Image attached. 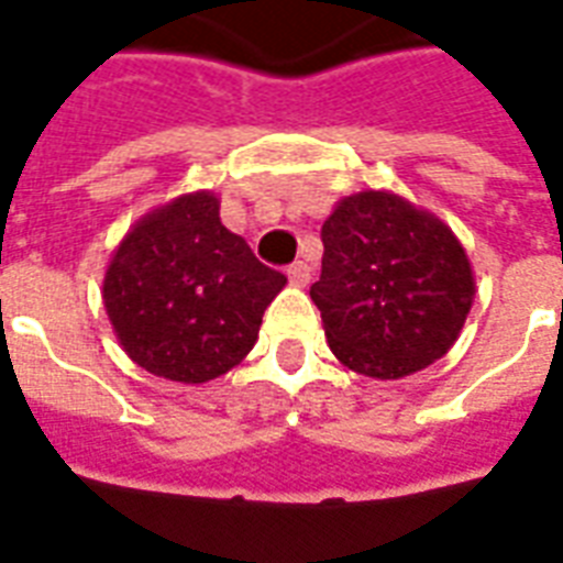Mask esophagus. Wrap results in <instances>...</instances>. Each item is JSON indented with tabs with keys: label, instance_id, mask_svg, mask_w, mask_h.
<instances>
[{
	"label": "esophagus",
	"instance_id": "1",
	"mask_svg": "<svg viewBox=\"0 0 563 563\" xmlns=\"http://www.w3.org/2000/svg\"><path fill=\"white\" fill-rule=\"evenodd\" d=\"M287 278H290L294 287H306L311 282V266L306 261H294V264L287 266Z\"/></svg>",
	"mask_w": 563,
	"mask_h": 563
}]
</instances>
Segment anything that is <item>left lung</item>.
<instances>
[{
    "mask_svg": "<svg viewBox=\"0 0 563 563\" xmlns=\"http://www.w3.org/2000/svg\"><path fill=\"white\" fill-rule=\"evenodd\" d=\"M320 236L311 299L341 365L400 379L445 356L475 299L466 249L445 222L367 189L338 201Z\"/></svg>",
    "mask_w": 563,
    "mask_h": 563,
    "instance_id": "obj_1",
    "label": "left lung"
}]
</instances>
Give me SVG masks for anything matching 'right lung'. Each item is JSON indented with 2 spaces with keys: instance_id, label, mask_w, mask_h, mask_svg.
<instances>
[{
  "instance_id": "right-lung-1",
  "label": "right lung",
  "mask_w": 563,
  "mask_h": 563,
  "mask_svg": "<svg viewBox=\"0 0 563 563\" xmlns=\"http://www.w3.org/2000/svg\"><path fill=\"white\" fill-rule=\"evenodd\" d=\"M285 285L222 225L213 192H189L130 228L106 269L103 306L139 367L196 386L246 358Z\"/></svg>"
}]
</instances>
